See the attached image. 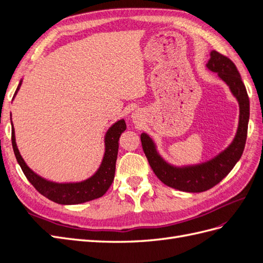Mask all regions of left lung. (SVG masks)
<instances>
[{
	"instance_id": "obj_1",
	"label": "left lung",
	"mask_w": 263,
	"mask_h": 263,
	"mask_svg": "<svg viewBox=\"0 0 263 263\" xmlns=\"http://www.w3.org/2000/svg\"><path fill=\"white\" fill-rule=\"evenodd\" d=\"M206 68L216 72L218 78L229 86L230 92L239 104V123L232 144L209 161L177 166L164 160L149 135L146 133L140 135L142 149L158 179L165 185L183 192H204L218 184L239 161L248 132L249 98L235 63L225 55L212 50Z\"/></svg>"
}]
</instances>
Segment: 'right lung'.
Here are the masks:
<instances>
[{
	"label": "right lung",
	"mask_w": 263,
	"mask_h": 263,
	"mask_svg": "<svg viewBox=\"0 0 263 263\" xmlns=\"http://www.w3.org/2000/svg\"><path fill=\"white\" fill-rule=\"evenodd\" d=\"M22 82L23 80L20 81L16 92L14 94V98L17 94ZM125 129L126 123L124 119H119V121H117L109 127L104 137L105 151L99 169L95 171L93 176L80 182H53L38 176L36 172L31 170L26 164V162L24 161L23 157L20 154V150L16 145V139H15L13 124L12 146L15 157H16V160L21 165L24 174H25L27 180L33 184V186L39 193L43 194L47 198H49L50 201L54 203L62 205H74L95 200V198H99L106 193V191L109 189L114 180L116 159L118 153V140Z\"/></svg>",
	"instance_id": "obj_1"
}]
</instances>
